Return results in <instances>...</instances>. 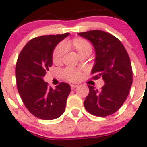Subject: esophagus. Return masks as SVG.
<instances>
[{
    "label": "esophagus",
    "instance_id": "1",
    "mask_svg": "<svg viewBox=\"0 0 147 147\" xmlns=\"http://www.w3.org/2000/svg\"><path fill=\"white\" fill-rule=\"evenodd\" d=\"M77 87H78V85H71V89H72V90L75 89V88H77Z\"/></svg>",
    "mask_w": 147,
    "mask_h": 147
}]
</instances>
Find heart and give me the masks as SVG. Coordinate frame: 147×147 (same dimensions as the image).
<instances>
[{
	"instance_id": "heart-1",
	"label": "heart",
	"mask_w": 147,
	"mask_h": 147,
	"mask_svg": "<svg viewBox=\"0 0 147 147\" xmlns=\"http://www.w3.org/2000/svg\"><path fill=\"white\" fill-rule=\"evenodd\" d=\"M65 48L71 49L75 51L78 56L81 57L84 55H90L92 51L91 45L88 41L82 38H76L68 42H64L62 45H58L53 51L52 60L54 64H59L62 62V57L65 54ZM62 76L66 80L70 82H75L79 80L80 72L76 70L67 68L62 73Z\"/></svg>"
}]
</instances>
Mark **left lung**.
Instances as JSON below:
<instances>
[{
	"label": "left lung",
	"instance_id": "8db88e82",
	"mask_svg": "<svg viewBox=\"0 0 147 147\" xmlns=\"http://www.w3.org/2000/svg\"><path fill=\"white\" fill-rule=\"evenodd\" d=\"M89 40L95 49L93 79L102 77L105 85L98 90L88 85L89 94L84 102L92 115L105 117L116 112L125 102L132 84L129 57L121 41L113 35L100 30L78 33Z\"/></svg>",
	"mask_w": 147,
	"mask_h": 147
}]
</instances>
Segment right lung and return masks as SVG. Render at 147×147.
<instances>
[{"instance_id":"obj_1","label":"right lung","mask_w":147,"mask_h":147,"mask_svg":"<svg viewBox=\"0 0 147 147\" xmlns=\"http://www.w3.org/2000/svg\"><path fill=\"white\" fill-rule=\"evenodd\" d=\"M69 33L45 35L32 39L24 46L15 68L17 86L26 108L34 116L43 120H53L63 114L71 86L65 82L49 87L43 77L52 65L55 47Z\"/></svg>"}]
</instances>
